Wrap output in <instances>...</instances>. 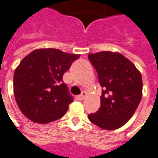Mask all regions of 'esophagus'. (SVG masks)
Instances as JSON below:
<instances>
[{
    "mask_svg": "<svg viewBox=\"0 0 158 158\" xmlns=\"http://www.w3.org/2000/svg\"><path fill=\"white\" fill-rule=\"evenodd\" d=\"M86 94H86V92H85V91H84V92L81 93V94H79V95H78V96H77V99L79 100V101H82V100L85 99V97L86 96Z\"/></svg>",
    "mask_w": 158,
    "mask_h": 158,
    "instance_id": "34e87169",
    "label": "esophagus"
}]
</instances>
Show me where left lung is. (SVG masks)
<instances>
[{"label":"left lung","instance_id":"left-lung-1","mask_svg":"<svg viewBox=\"0 0 158 158\" xmlns=\"http://www.w3.org/2000/svg\"><path fill=\"white\" fill-rule=\"evenodd\" d=\"M88 59L98 73L102 92L101 107L88 119L106 130L123 127L135 112L142 96L141 72L134 64L117 52L89 54Z\"/></svg>","mask_w":158,"mask_h":158}]
</instances>
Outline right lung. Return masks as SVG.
I'll list each match as a JSON object with an SVG mask.
<instances>
[{"mask_svg": "<svg viewBox=\"0 0 158 158\" xmlns=\"http://www.w3.org/2000/svg\"><path fill=\"white\" fill-rule=\"evenodd\" d=\"M79 56L56 48H40L20 62L14 73V94L27 118L47 124L64 116L73 98L63 76Z\"/></svg>", "mask_w": 158, "mask_h": 158, "instance_id": "add662e5", "label": "right lung"}]
</instances>
